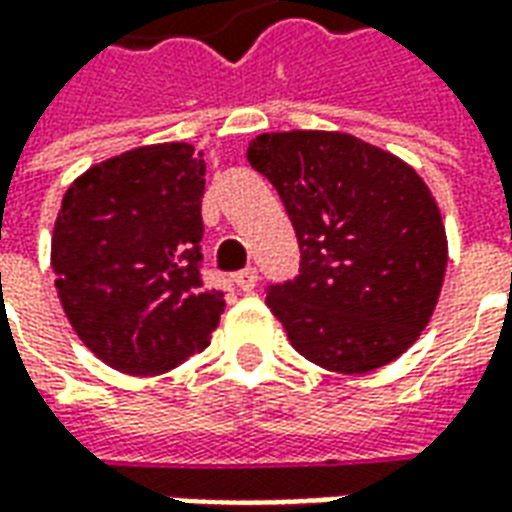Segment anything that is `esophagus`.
<instances>
[{
	"label": "esophagus",
	"mask_w": 512,
	"mask_h": 512,
	"mask_svg": "<svg viewBox=\"0 0 512 512\" xmlns=\"http://www.w3.org/2000/svg\"><path fill=\"white\" fill-rule=\"evenodd\" d=\"M235 285H238L241 290H255L257 285L255 268H244V271H238V274H235Z\"/></svg>",
	"instance_id": "1"
}]
</instances>
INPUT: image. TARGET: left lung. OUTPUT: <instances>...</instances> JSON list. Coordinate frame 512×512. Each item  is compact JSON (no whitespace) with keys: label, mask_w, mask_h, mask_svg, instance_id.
Listing matches in <instances>:
<instances>
[{"label":"left lung","mask_w":512,"mask_h":512,"mask_svg":"<svg viewBox=\"0 0 512 512\" xmlns=\"http://www.w3.org/2000/svg\"><path fill=\"white\" fill-rule=\"evenodd\" d=\"M249 164L285 202L299 277L268 288L290 345L332 373H370L417 343L436 310L447 233L417 169L343 131H271Z\"/></svg>","instance_id":"8db88e82"}]
</instances>
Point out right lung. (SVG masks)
Returning <instances> with one entry per match:
<instances>
[{"label":"right lung","mask_w":512,"mask_h":512,"mask_svg":"<svg viewBox=\"0 0 512 512\" xmlns=\"http://www.w3.org/2000/svg\"><path fill=\"white\" fill-rule=\"evenodd\" d=\"M202 150L161 142L73 180L51 235V271L73 332L104 365L158 376L211 343L222 290L200 277Z\"/></svg>","instance_id":"obj_1"}]
</instances>
